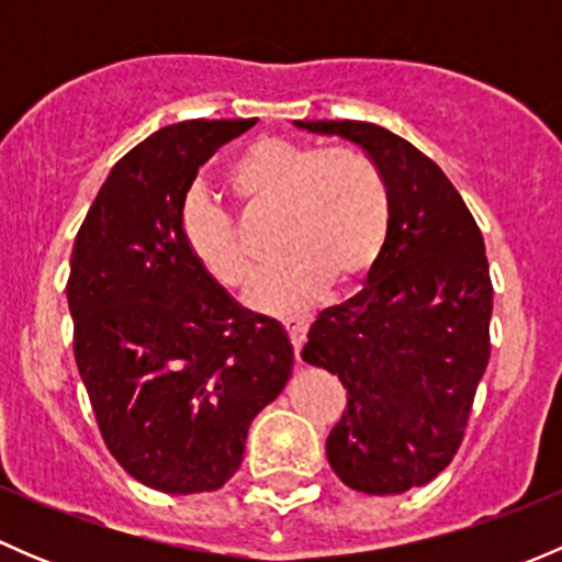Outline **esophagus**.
<instances>
[{
	"instance_id": "obj_1",
	"label": "esophagus",
	"mask_w": 562,
	"mask_h": 562,
	"mask_svg": "<svg viewBox=\"0 0 562 562\" xmlns=\"http://www.w3.org/2000/svg\"><path fill=\"white\" fill-rule=\"evenodd\" d=\"M310 323H313V317L304 315V313H296V315H285V317H282V326H285L288 337H291L293 350H296V359H299V353H302V345L307 342Z\"/></svg>"
}]
</instances>
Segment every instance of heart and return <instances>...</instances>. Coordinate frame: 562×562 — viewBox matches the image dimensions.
<instances>
[{
  "label": "heart",
  "instance_id": "b5f03b06",
  "mask_svg": "<svg viewBox=\"0 0 562 562\" xmlns=\"http://www.w3.org/2000/svg\"><path fill=\"white\" fill-rule=\"evenodd\" d=\"M228 187L247 212H277L280 258L260 274L252 302L288 310L326 280L350 285L381 258L391 198L381 168L356 149H321L266 135L228 168ZM181 239L195 263L225 288H245L255 271L234 214L192 192L179 212Z\"/></svg>",
  "mask_w": 562,
  "mask_h": 562
}]
</instances>
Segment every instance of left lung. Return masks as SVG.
Masks as SVG:
<instances>
[{
  "label": "left lung",
  "mask_w": 562,
  "mask_h": 562,
  "mask_svg": "<svg viewBox=\"0 0 562 562\" xmlns=\"http://www.w3.org/2000/svg\"><path fill=\"white\" fill-rule=\"evenodd\" d=\"M361 146L389 184L391 225L367 285L323 310L302 359L345 386L326 440L334 473L367 495H400L454 459L490 364L492 280L484 236L424 151L370 122H296Z\"/></svg>",
  "instance_id": "1"
}]
</instances>
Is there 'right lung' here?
Segmentation results:
<instances>
[{"instance_id": "obj_1", "label": "right lung", "mask_w": 562, "mask_h": 562, "mask_svg": "<svg viewBox=\"0 0 562 562\" xmlns=\"http://www.w3.org/2000/svg\"><path fill=\"white\" fill-rule=\"evenodd\" d=\"M252 124L157 130L111 168L72 245V353L100 435L133 479L168 495L220 490L293 370L280 323L241 310L179 228L198 168Z\"/></svg>"}]
</instances>
